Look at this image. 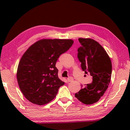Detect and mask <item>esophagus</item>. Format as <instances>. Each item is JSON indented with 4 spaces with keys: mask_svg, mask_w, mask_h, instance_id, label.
<instances>
[{
    "mask_svg": "<svg viewBox=\"0 0 130 130\" xmlns=\"http://www.w3.org/2000/svg\"><path fill=\"white\" fill-rule=\"evenodd\" d=\"M67 80L68 82H72V81H73V78L72 77H70L67 78Z\"/></svg>",
    "mask_w": 130,
    "mask_h": 130,
    "instance_id": "34e87169",
    "label": "esophagus"
}]
</instances>
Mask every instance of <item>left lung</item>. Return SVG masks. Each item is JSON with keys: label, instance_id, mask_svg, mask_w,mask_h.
<instances>
[{"label": "left lung", "instance_id": "1", "mask_svg": "<svg viewBox=\"0 0 130 130\" xmlns=\"http://www.w3.org/2000/svg\"><path fill=\"white\" fill-rule=\"evenodd\" d=\"M81 46L77 50V57L85 74H89L93 81L88 84L75 97L85 104L98 102L106 91L111 81L112 63L104 48L91 38H78Z\"/></svg>", "mask_w": 130, "mask_h": 130}]
</instances>
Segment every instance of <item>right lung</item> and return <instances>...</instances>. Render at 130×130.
<instances>
[{
  "label": "right lung",
  "mask_w": 130,
  "mask_h": 130,
  "mask_svg": "<svg viewBox=\"0 0 130 130\" xmlns=\"http://www.w3.org/2000/svg\"><path fill=\"white\" fill-rule=\"evenodd\" d=\"M73 42L72 39H41L23 54L17 77L19 88L29 102L42 105L56 98L59 88L65 84L58 78L56 63Z\"/></svg>",
  "instance_id": "1"
}]
</instances>
